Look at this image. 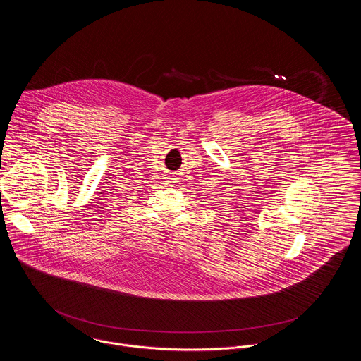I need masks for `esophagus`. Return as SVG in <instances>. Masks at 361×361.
<instances>
[{
    "label": "esophagus",
    "instance_id": "obj_1",
    "mask_svg": "<svg viewBox=\"0 0 361 361\" xmlns=\"http://www.w3.org/2000/svg\"><path fill=\"white\" fill-rule=\"evenodd\" d=\"M167 185H170V187H173V185H176L177 184V178L174 177V176H169L166 180Z\"/></svg>",
    "mask_w": 361,
    "mask_h": 361
}]
</instances>
